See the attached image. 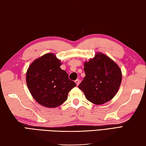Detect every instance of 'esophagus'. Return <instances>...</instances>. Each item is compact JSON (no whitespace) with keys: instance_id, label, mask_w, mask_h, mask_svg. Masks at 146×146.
Returning <instances> with one entry per match:
<instances>
[{"instance_id":"1","label":"esophagus","mask_w":146,"mask_h":146,"mask_svg":"<svg viewBox=\"0 0 146 146\" xmlns=\"http://www.w3.org/2000/svg\"><path fill=\"white\" fill-rule=\"evenodd\" d=\"M75 82H76L77 86H78V85L79 84V79H76V80L75 81Z\"/></svg>"}]
</instances>
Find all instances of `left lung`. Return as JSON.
<instances>
[{
    "label": "left lung",
    "instance_id": "left-lung-1",
    "mask_svg": "<svg viewBox=\"0 0 146 146\" xmlns=\"http://www.w3.org/2000/svg\"><path fill=\"white\" fill-rule=\"evenodd\" d=\"M85 77L78 88L87 100L102 105L114 98L122 80L121 70L111 58L97 52L93 58L84 63Z\"/></svg>",
    "mask_w": 146,
    "mask_h": 146
}]
</instances>
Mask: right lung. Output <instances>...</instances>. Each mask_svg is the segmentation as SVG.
<instances>
[{
	"instance_id": "add662e5",
	"label": "right lung",
	"mask_w": 146,
	"mask_h": 146,
	"mask_svg": "<svg viewBox=\"0 0 146 146\" xmlns=\"http://www.w3.org/2000/svg\"><path fill=\"white\" fill-rule=\"evenodd\" d=\"M61 65L55 54L49 53L35 59L27 69V87L40 105L48 108L62 105L67 100L68 92L76 86L60 68Z\"/></svg>"
}]
</instances>
